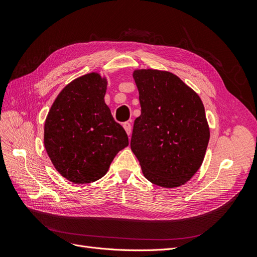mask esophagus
Returning <instances> with one entry per match:
<instances>
[{"label":"esophagus","mask_w":257,"mask_h":257,"mask_svg":"<svg viewBox=\"0 0 257 257\" xmlns=\"http://www.w3.org/2000/svg\"><path fill=\"white\" fill-rule=\"evenodd\" d=\"M123 127H124V130H125L126 134L130 135V134H131V131H132L131 123H130V122H124V123H123Z\"/></svg>","instance_id":"1"}]
</instances>
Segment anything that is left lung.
I'll return each instance as SVG.
<instances>
[{"instance_id": "8db88e82", "label": "left lung", "mask_w": 257, "mask_h": 257, "mask_svg": "<svg viewBox=\"0 0 257 257\" xmlns=\"http://www.w3.org/2000/svg\"><path fill=\"white\" fill-rule=\"evenodd\" d=\"M142 114L131 149L144 176L163 188L188 182L204 161L210 132L200 97L179 77L157 69L133 74Z\"/></svg>"}]
</instances>
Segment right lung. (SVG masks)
Wrapping results in <instances>:
<instances>
[{
	"label": "right lung",
	"mask_w": 257,
	"mask_h": 257,
	"mask_svg": "<svg viewBox=\"0 0 257 257\" xmlns=\"http://www.w3.org/2000/svg\"><path fill=\"white\" fill-rule=\"evenodd\" d=\"M107 81L83 75L60 92L45 122L44 144L52 164L74 183L94 182L128 146L125 131L105 104Z\"/></svg>",
	"instance_id": "add662e5"
}]
</instances>
